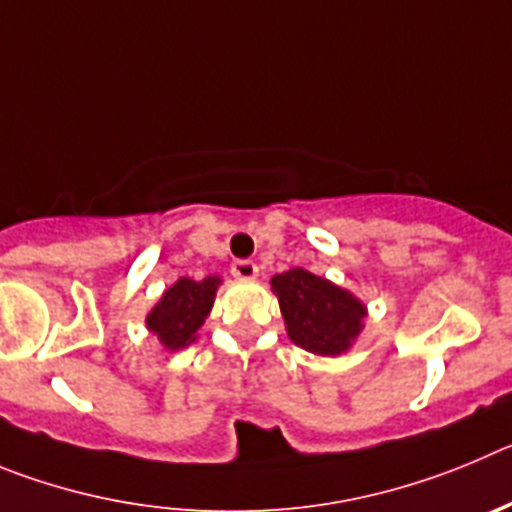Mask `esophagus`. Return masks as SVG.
I'll return each mask as SVG.
<instances>
[{"label": "esophagus", "instance_id": "34e87169", "mask_svg": "<svg viewBox=\"0 0 512 512\" xmlns=\"http://www.w3.org/2000/svg\"><path fill=\"white\" fill-rule=\"evenodd\" d=\"M232 275L237 280H255L257 278V265L252 260H237L232 265Z\"/></svg>", "mask_w": 512, "mask_h": 512}]
</instances>
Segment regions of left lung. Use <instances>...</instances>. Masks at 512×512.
Wrapping results in <instances>:
<instances>
[{
    "instance_id": "8db88e82",
    "label": "left lung",
    "mask_w": 512,
    "mask_h": 512,
    "mask_svg": "<svg viewBox=\"0 0 512 512\" xmlns=\"http://www.w3.org/2000/svg\"><path fill=\"white\" fill-rule=\"evenodd\" d=\"M290 342L306 352L334 357L352 347L367 316L365 303L331 280L293 267L270 280Z\"/></svg>"
}]
</instances>
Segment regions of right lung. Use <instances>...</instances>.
<instances>
[{
    "instance_id": "add662e5",
    "label": "right lung",
    "mask_w": 512,
    "mask_h": 512,
    "mask_svg": "<svg viewBox=\"0 0 512 512\" xmlns=\"http://www.w3.org/2000/svg\"><path fill=\"white\" fill-rule=\"evenodd\" d=\"M219 285H222L219 275H209L204 280H176L155 303L153 311L147 313V329L153 331L158 342L170 352L188 347L196 342V331L204 326Z\"/></svg>"
}]
</instances>
